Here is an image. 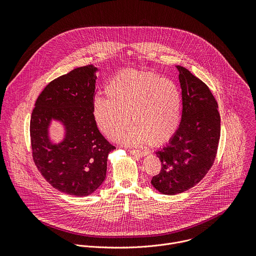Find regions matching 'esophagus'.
Segmentation results:
<instances>
[{"mask_svg": "<svg viewBox=\"0 0 256 256\" xmlns=\"http://www.w3.org/2000/svg\"><path fill=\"white\" fill-rule=\"evenodd\" d=\"M130 153L132 155H138V156H140V157L148 155V151H140V150H134V149L130 150Z\"/></svg>", "mask_w": 256, "mask_h": 256, "instance_id": "1", "label": "esophagus"}]
</instances>
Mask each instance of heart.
<instances>
[{
  "label": "heart",
  "mask_w": 256,
  "mask_h": 256,
  "mask_svg": "<svg viewBox=\"0 0 256 256\" xmlns=\"http://www.w3.org/2000/svg\"><path fill=\"white\" fill-rule=\"evenodd\" d=\"M105 93L107 98L97 96L93 99L92 114L97 126L108 138L130 144L149 142L160 146L176 134L181 120L182 96L173 81L156 72L128 70L109 81ZM130 116L135 126L122 134Z\"/></svg>",
  "instance_id": "1"
}]
</instances>
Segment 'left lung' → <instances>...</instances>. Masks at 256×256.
I'll return each mask as SVG.
<instances>
[{"label":"left lung","mask_w":256,"mask_h":256,"mask_svg":"<svg viewBox=\"0 0 256 256\" xmlns=\"http://www.w3.org/2000/svg\"><path fill=\"white\" fill-rule=\"evenodd\" d=\"M182 116L176 134L156 155L161 161L159 174L151 184L163 194L184 192L212 168L221 136L218 103L208 87L180 66Z\"/></svg>","instance_id":"1"}]
</instances>
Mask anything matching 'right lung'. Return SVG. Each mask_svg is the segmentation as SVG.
I'll return each instance as SVG.
<instances>
[{
	"mask_svg": "<svg viewBox=\"0 0 256 256\" xmlns=\"http://www.w3.org/2000/svg\"><path fill=\"white\" fill-rule=\"evenodd\" d=\"M97 68L87 64L52 80L36 99L30 120L35 166L56 190L75 196L93 194L104 181L108 154L116 149L99 132L92 114ZM62 120L65 140L52 145L50 120Z\"/></svg>",
	"mask_w": 256,
	"mask_h": 256,
	"instance_id": "1",
	"label": "right lung"
}]
</instances>
